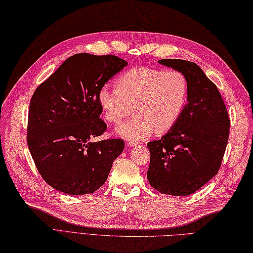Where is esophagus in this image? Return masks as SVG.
<instances>
[{
    "mask_svg": "<svg viewBox=\"0 0 253 253\" xmlns=\"http://www.w3.org/2000/svg\"><path fill=\"white\" fill-rule=\"evenodd\" d=\"M126 145H127L128 147H135V146H140L141 144L138 143V141H136V140H127Z\"/></svg>",
    "mask_w": 253,
    "mask_h": 253,
    "instance_id": "esophagus-1",
    "label": "esophagus"
}]
</instances>
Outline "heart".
<instances>
[{
    "label": "heart",
    "mask_w": 253,
    "mask_h": 253,
    "mask_svg": "<svg viewBox=\"0 0 253 253\" xmlns=\"http://www.w3.org/2000/svg\"><path fill=\"white\" fill-rule=\"evenodd\" d=\"M189 97V82L180 71L149 66L135 67L122 74L117 87L104 84L98 102L107 122L118 125L133 112L134 117L117 127L120 136L136 140L153 132L173 127Z\"/></svg>",
    "instance_id": "heart-1"
}]
</instances>
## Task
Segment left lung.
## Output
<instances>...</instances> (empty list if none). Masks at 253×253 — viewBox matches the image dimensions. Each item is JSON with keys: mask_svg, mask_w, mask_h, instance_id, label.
Returning a JSON list of instances; mask_svg holds the SVG:
<instances>
[{"mask_svg": "<svg viewBox=\"0 0 253 253\" xmlns=\"http://www.w3.org/2000/svg\"><path fill=\"white\" fill-rule=\"evenodd\" d=\"M159 63L187 76L189 97L174 126L160 139L147 144L150 151L147 178L159 192L184 196L217 175L231 120L217 85L198 64L180 59H162Z\"/></svg>", "mask_w": 253, "mask_h": 253, "instance_id": "1", "label": "left lung"}]
</instances>
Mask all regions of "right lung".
I'll use <instances>...</instances> for the list:
<instances>
[{
	"instance_id": "1",
	"label": "right lung",
	"mask_w": 253,
	"mask_h": 253,
	"mask_svg": "<svg viewBox=\"0 0 253 253\" xmlns=\"http://www.w3.org/2000/svg\"><path fill=\"white\" fill-rule=\"evenodd\" d=\"M126 65L113 54L77 53L34 91L27 143L39 173L55 190L84 195L107 180L125 141H92L107 128L100 118L98 91Z\"/></svg>"
}]
</instances>
